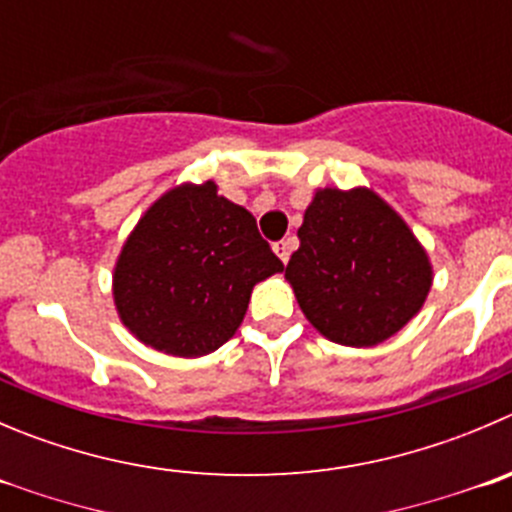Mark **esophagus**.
Masks as SVG:
<instances>
[{
    "label": "esophagus",
    "instance_id": "obj_1",
    "mask_svg": "<svg viewBox=\"0 0 512 512\" xmlns=\"http://www.w3.org/2000/svg\"><path fill=\"white\" fill-rule=\"evenodd\" d=\"M274 251H276V256H279V259L286 264L291 256V251H294V238H284V241L274 243Z\"/></svg>",
    "mask_w": 512,
    "mask_h": 512
}]
</instances>
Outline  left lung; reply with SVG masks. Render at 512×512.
<instances>
[{
    "mask_svg": "<svg viewBox=\"0 0 512 512\" xmlns=\"http://www.w3.org/2000/svg\"><path fill=\"white\" fill-rule=\"evenodd\" d=\"M286 279L306 319L344 347L397 334L427 299L432 266L407 223L367 188L316 191Z\"/></svg>",
    "mask_w": 512,
    "mask_h": 512,
    "instance_id": "8db88e82",
    "label": "left lung"
}]
</instances>
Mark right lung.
I'll list each match as a JSON object with an SVG mask.
<instances>
[{"label":"right lung","instance_id":"obj_1","mask_svg":"<svg viewBox=\"0 0 512 512\" xmlns=\"http://www.w3.org/2000/svg\"><path fill=\"white\" fill-rule=\"evenodd\" d=\"M284 269L246 208L213 180L178 186L153 203L120 251L118 314L148 347L203 357L236 334L253 286Z\"/></svg>","mask_w":512,"mask_h":512}]
</instances>
